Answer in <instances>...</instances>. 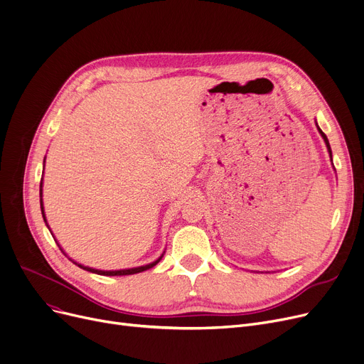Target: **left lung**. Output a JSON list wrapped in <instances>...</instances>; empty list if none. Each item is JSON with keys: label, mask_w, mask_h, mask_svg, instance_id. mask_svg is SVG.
I'll use <instances>...</instances> for the list:
<instances>
[{"label": "left lung", "mask_w": 364, "mask_h": 364, "mask_svg": "<svg viewBox=\"0 0 364 364\" xmlns=\"http://www.w3.org/2000/svg\"><path fill=\"white\" fill-rule=\"evenodd\" d=\"M317 129H318V132L321 134V137H323L324 143H326V147H328V150H329V155H331V158H332V150H331V144H329V140H328V137H326V134H324V132L320 129L318 125H317Z\"/></svg>", "instance_id": "1"}]
</instances>
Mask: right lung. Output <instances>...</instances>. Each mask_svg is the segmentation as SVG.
Instances as JSON below:
<instances>
[{
  "instance_id": "1",
  "label": "right lung",
  "mask_w": 364,
  "mask_h": 364,
  "mask_svg": "<svg viewBox=\"0 0 364 364\" xmlns=\"http://www.w3.org/2000/svg\"><path fill=\"white\" fill-rule=\"evenodd\" d=\"M44 162H46V159H44ZM40 196H41V213H43V218H44V221H46V224H47V220H46V214H44V205H43V178H41V186H40ZM47 227H48V224H47ZM51 232V230H50ZM63 251V250H62ZM162 257L164 255H161V258H158L156 261H153V262H150V264H147V265H141V267H134V269H127V270H114V272H105V270H95V269H91V267H85V265H82V264H78V262H75L76 265L78 267H81V269H84V270H87V272H91V273H95V274H102V276H128V274H136V273H141V272H146V270H149V269H151V267H155L161 259H162Z\"/></svg>"
}]
</instances>
